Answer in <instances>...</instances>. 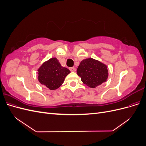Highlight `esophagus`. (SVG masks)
Here are the masks:
<instances>
[{"mask_svg":"<svg viewBox=\"0 0 146 146\" xmlns=\"http://www.w3.org/2000/svg\"><path fill=\"white\" fill-rule=\"evenodd\" d=\"M69 70H70L71 72H76V69L75 68H74V67L70 68H69Z\"/></svg>","mask_w":146,"mask_h":146,"instance_id":"1","label":"esophagus"}]
</instances>
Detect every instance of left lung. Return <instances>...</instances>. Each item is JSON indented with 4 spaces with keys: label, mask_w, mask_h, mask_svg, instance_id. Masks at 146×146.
<instances>
[{
    "label": "left lung",
    "mask_w": 146,
    "mask_h": 146,
    "mask_svg": "<svg viewBox=\"0 0 146 146\" xmlns=\"http://www.w3.org/2000/svg\"><path fill=\"white\" fill-rule=\"evenodd\" d=\"M108 67L101 61L92 58L83 60L77 70L82 82L88 86L94 88L107 82Z\"/></svg>",
    "instance_id": "obj_1"
}]
</instances>
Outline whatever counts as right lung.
Wrapping results in <instances>:
<instances>
[{
	"label": "right lung",
	"instance_id": "right-lung-1",
	"mask_svg": "<svg viewBox=\"0 0 146 146\" xmlns=\"http://www.w3.org/2000/svg\"><path fill=\"white\" fill-rule=\"evenodd\" d=\"M70 72L68 69L61 66L58 60L54 57L44 61L38 69V80L49 90H55L61 86Z\"/></svg>",
	"mask_w": 146,
	"mask_h": 146
}]
</instances>
